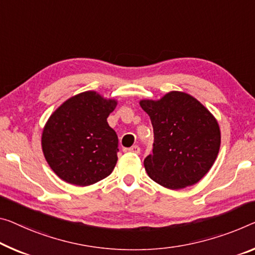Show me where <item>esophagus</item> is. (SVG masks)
<instances>
[{
    "label": "esophagus",
    "mask_w": 255,
    "mask_h": 255,
    "mask_svg": "<svg viewBox=\"0 0 255 255\" xmlns=\"http://www.w3.org/2000/svg\"><path fill=\"white\" fill-rule=\"evenodd\" d=\"M128 150L130 151V152H132V154H135V155L140 154V147L139 146H132L131 148H128Z\"/></svg>",
    "instance_id": "34e87169"
}]
</instances>
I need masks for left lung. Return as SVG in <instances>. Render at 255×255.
Returning a JSON list of instances; mask_svg holds the SVG:
<instances>
[{
    "label": "left lung",
    "instance_id": "left-lung-1",
    "mask_svg": "<svg viewBox=\"0 0 255 255\" xmlns=\"http://www.w3.org/2000/svg\"><path fill=\"white\" fill-rule=\"evenodd\" d=\"M154 128L152 154L143 160L148 175L168 189L197 183L220 149V128L197 99L171 91L159 100H141Z\"/></svg>",
    "mask_w": 255,
    "mask_h": 255
}]
</instances>
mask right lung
<instances>
[{"instance_id":"right-lung-1","label":"right lung","mask_w":255,"mask_h":255,"mask_svg":"<svg viewBox=\"0 0 255 255\" xmlns=\"http://www.w3.org/2000/svg\"><path fill=\"white\" fill-rule=\"evenodd\" d=\"M117 101L87 91L66 100L50 116L42 133V149L52 171L64 181L90 186L112 173L119 138L107 117Z\"/></svg>"}]
</instances>
